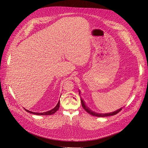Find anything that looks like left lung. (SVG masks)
<instances>
[{"instance_id": "1", "label": "left lung", "mask_w": 148, "mask_h": 148, "mask_svg": "<svg viewBox=\"0 0 148 148\" xmlns=\"http://www.w3.org/2000/svg\"><path fill=\"white\" fill-rule=\"evenodd\" d=\"M81 99V102H82V107H83V109L86 110L87 112L89 114H91L93 116H96V117H108V116H111V115H116L117 114H118L119 112H120V110L122 109V108L121 109H119V110H116L115 112H111V113H107V114H98V113H96L95 112H92L91 111L90 109H89L88 107L86 106V105H85L84 101L82 100V98H80Z\"/></svg>"}]
</instances>
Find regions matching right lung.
<instances>
[{
    "label": "right lung",
    "mask_w": 148,
    "mask_h": 148,
    "mask_svg": "<svg viewBox=\"0 0 148 148\" xmlns=\"http://www.w3.org/2000/svg\"><path fill=\"white\" fill-rule=\"evenodd\" d=\"M59 107H60V101H59V102H58V104H57V106L54 107V108L52 109V110H49V111H47L46 112H42V113H38V112H31V111H29L28 110H26L25 109V110L26 112H29L31 114H35V115H52L54 113H56V112L59 110Z\"/></svg>",
    "instance_id": "1"
}]
</instances>
